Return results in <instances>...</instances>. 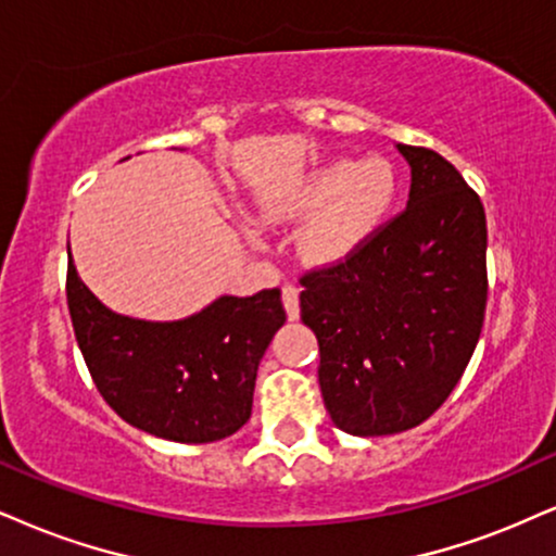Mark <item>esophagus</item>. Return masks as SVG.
I'll return each instance as SVG.
<instances>
[{"instance_id":"esophagus-1","label":"esophagus","mask_w":556,"mask_h":556,"mask_svg":"<svg viewBox=\"0 0 556 556\" xmlns=\"http://www.w3.org/2000/svg\"><path fill=\"white\" fill-rule=\"evenodd\" d=\"M283 309L289 319H299V289L296 286H283Z\"/></svg>"}]
</instances>
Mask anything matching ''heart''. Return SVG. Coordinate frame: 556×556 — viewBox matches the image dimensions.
Here are the masks:
<instances>
[{
  "label": "heart",
  "instance_id": "obj_1",
  "mask_svg": "<svg viewBox=\"0 0 556 556\" xmlns=\"http://www.w3.org/2000/svg\"><path fill=\"white\" fill-rule=\"evenodd\" d=\"M396 173L381 156L330 160L299 185L289 211L319 208L304 231V250L317 260H340L366 242L396 201Z\"/></svg>",
  "mask_w": 556,
  "mask_h": 556
}]
</instances>
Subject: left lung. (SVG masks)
Masks as SVG:
<instances>
[{
	"instance_id": "left-lung-1",
	"label": "left lung",
	"mask_w": 556,
	"mask_h": 556,
	"mask_svg": "<svg viewBox=\"0 0 556 556\" xmlns=\"http://www.w3.org/2000/svg\"><path fill=\"white\" fill-rule=\"evenodd\" d=\"M407 208L340 263L301 276V319L319 342V389L351 435H392L448 400L488 306V218L433 149L396 143Z\"/></svg>"
}]
</instances>
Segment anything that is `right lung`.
Wrapping results in <instances>:
<instances>
[{"label": "right lung", "instance_id": "1", "mask_svg": "<svg viewBox=\"0 0 556 556\" xmlns=\"http://www.w3.org/2000/svg\"><path fill=\"white\" fill-rule=\"evenodd\" d=\"M66 301L94 387L123 420L177 443L237 433L252 415L257 366L286 321L278 289L222 296L177 321L108 309L68 263Z\"/></svg>", "mask_w": 556, "mask_h": 556}]
</instances>
